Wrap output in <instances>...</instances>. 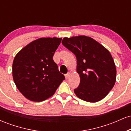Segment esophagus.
I'll use <instances>...</instances> for the list:
<instances>
[{
	"mask_svg": "<svg viewBox=\"0 0 131 131\" xmlns=\"http://www.w3.org/2000/svg\"><path fill=\"white\" fill-rule=\"evenodd\" d=\"M70 73H68L67 74H65V78H66V79H68V78H69V76H70Z\"/></svg>",
	"mask_w": 131,
	"mask_h": 131,
	"instance_id": "34e87169",
	"label": "esophagus"
}]
</instances>
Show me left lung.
I'll use <instances>...</instances> for the list:
<instances>
[{
	"label": "left lung",
	"mask_w": 131,
	"mask_h": 131,
	"mask_svg": "<svg viewBox=\"0 0 131 131\" xmlns=\"http://www.w3.org/2000/svg\"><path fill=\"white\" fill-rule=\"evenodd\" d=\"M62 44L74 54L80 77L75 94L81 100L97 102L107 95L116 82V70L108 50L85 36L64 37Z\"/></svg>",
	"instance_id": "left-lung-1"
}]
</instances>
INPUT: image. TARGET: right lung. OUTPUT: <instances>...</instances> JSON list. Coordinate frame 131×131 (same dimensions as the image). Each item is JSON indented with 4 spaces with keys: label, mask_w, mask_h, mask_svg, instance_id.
Here are the masks:
<instances>
[{
    "label": "right lung",
    "mask_w": 131,
    "mask_h": 131,
    "mask_svg": "<svg viewBox=\"0 0 131 131\" xmlns=\"http://www.w3.org/2000/svg\"><path fill=\"white\" fill-rule=\"evenodd\" d=\"M61 38H40L16 54L13 78L18 89L31 101L42 102L53 95L65 78L60 73L53 57Z\"/></svg>",
    "instance_id": "right-lung-1"
}]
</instances>
